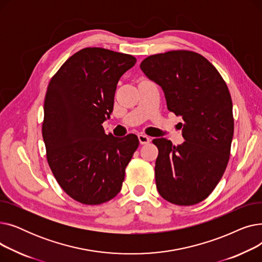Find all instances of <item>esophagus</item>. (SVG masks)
Instances as JSON below:
<instances>
[{
    "label": "esophagus",
    "instance_id": "esophagus-1",
    "mask_svg": "<svg viewBox=\"0 0 262 262\" xmlns=\"http://www.w3.org/2000/svg\"><path fill=\"white\" fill-rule=\"evenodd\" d=\"M138 139H139V142H140L141 144H147V143L150 141L149 137H147L146 135H143V134L138 135Z\"/></svg>",
    "mask_w": 262,
    "mask_h": 262
}]
</instances>
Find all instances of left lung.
Masks as SVG:
<instances>
[{"label": "left lung", "instance_id": "obj_1", "mask_svg": "<svg viewBox=\"0 0 262 262\" xmlns=\"http://www.w3.org/2000/svg\"><path fill=\"white\" fill-rule=\"evenodd\" d=\"M140 68L161 87L170 112L184 121L182 144L153 140L159 150L157 190L172 204H198L219 184L229 159L233 117L226 82L207 59L191 51L152 55Z\"/></svg>", "mask_w": 262, "mask_h": 262}]
</instances>
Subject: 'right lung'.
I'll list each match as a JSON object with an SVG mask.
<instances>
[{
  "mask_svg": "<svg viewBox=\"0 0 262 262\" xmlns=\"http://www.w3.org/2000/svg\"><path fill=\"white\" fill-rule=\"evenodd\" d=\"M128 54L86 48L69 58L48 86L42 136L49 166L73 200L99 205L122 188L138 137L105 134L121 76L136 63Z\"/></svg>",
  "mask_w": 262,
  "mask_h": 262,
  "instance_id": "obj_1",
  "label": "right lung"
}]
</instances>
